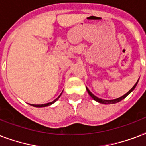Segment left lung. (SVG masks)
<instances>
[{"label": "left lung", "instance_id": "obj_1", "mask_svg": "<svg viewBox=\"0 0 146 146\" xmlns=\"http://www.w3.org/2000/svg\"><path fill=\"white\" fill-rule=\"evenodd\" d=\"M139 81V80H138ZM138 81L136 82V84L134 85L133 87L130 90H129L128 92H127V93L125 94V95H123V96H121V97L120 98H115V99H111V100H105V99H102V98H98L97 96H96L95 95H93V94L91 92H90V90H89L88 88L86 87V90L87 92H88V93H89V95L90 96H91L92 98H93L95 101H96V102H99V103H102V104H115V103H117V102H120L121 100H123V98H125L127 97L129 94H130L133 91L134 89L136 88V86H137V83H138Z\"/></svg>", "mask_w": 146, "mask_h": 146}]
</instances>
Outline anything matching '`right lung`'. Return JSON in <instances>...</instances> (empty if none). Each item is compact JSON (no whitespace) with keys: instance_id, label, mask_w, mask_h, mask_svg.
I'll return each mask as SVG.
<instances>
[{"instance_id":"1","label":"right lung","mask_w":146,"mask_h":146,"mask_svg":"<svg viewBox=\"0 0 146 146\" xmlns=\"http://www.w3.org/2000/svg\"><path fill=\"white\" fill-rule=\"evenodd\" d=\"M62 92H61V93H60V96H58V97H57V98H56V99L54 100L53 102H49V103H46V104H30V105H32V106H33V107H36V108H42V107L49 106V105H50V104H54V103L55 102H57V100H58V98H59L60 97V96H61Z\"/></svg>"}]
</instances>
